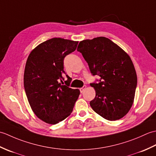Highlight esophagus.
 Here are the masks:
<instances>
[{
	"label": "esophagus",
	"instance_id": "esophagus-1",
	"mask_svg": "<svg viewBox=\"0 0 156 156\" xmlns=\"http://www.w3.org/2000/svg\"><path fill=\"white\" fill-rule=\"evenodd\" d=\"M86 88H87V87H86V86H84L83 87H82V88H80V90L81 93H82V92H83L85 90Z\"/></svg>",
	"mask_w": 156,
	"mask_h": 156
}]
</instances>
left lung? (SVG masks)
Instances as JSON below:
<instances>
[{"instance_id":"8db88e82","label":"left lung","mask_w":156,"mask_h":156,"mask_svg":"<svg viewBox=\"0 0 156 156\" xmlns=\"http://www.w3.org/2000/svg\"><path fill=\"white\" fill-rule=\"evenodd\" d=\"M80 51L91 74L101 78L90 84L96 97L90 102L94 111L108 121L123 117L133 105L137 74L129 55L110 39L98 37L79 43Z\"/></svg>"}]
</instances>
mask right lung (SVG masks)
<instances>
[{
	"label": "right lung",
	"instance_id": "obj_1",
	"mask_svg": "<svg viewBox=\"0 0 156 156\" xmlns=\"http://www.w3.org/2000/svg\"><path fill=\"white\" fill-rule=\"evenodd\" d=\"M78 41L52 38L30 53L24 72V88L33 111L49 124L58 123L71 114L80 94L69 88L72 78L66 75L64 59L74 51ZM65 84H63V82Z\"/></svg>",
	"mask_w": 156,
	"mask_h": 156
}]
</instances>
